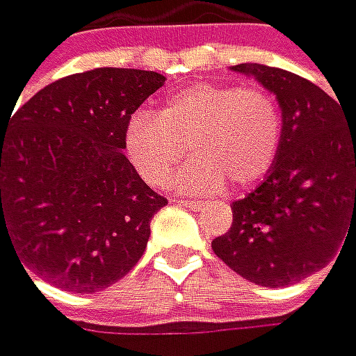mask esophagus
<instances>
[{
  "label": "esophagus",
  "instance_id": "esophagus-1",
  "mask_svg": "<svg viewBox=\"0 0 356 356\" xmlns=\"http://www.w3.org/2000/svg\"><path fill=\"white\" fill-rule=\"evenodd\" d=\"M171 202H178V204H182V207H187V209H193V211H200V209L204 207V204H200V202H195V200H180V198H174Z\"/></svg>",
  "mask_w": 356,
  "mask_h": 356
}]
</instances>
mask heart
Wrapping results in <instances>:
<instances>
[{
    "label": "heart",
    "mask_w": 356,
    "mask_h": 356,
    "mask_svg": "<svg viewBox=\"0 0 356 356\" xmlns=\"http://www.w3.org/2000/svg\"><path fill=\"white\" fill-rule=\"evenodd\" d=\"M174 187L209 195L229 180L249 187L268 174L282 145V114L259 88L195 83L169 97L158 116L138 112L125 129V154L145 182L163 187L185 156Z\"/></svg>",
    "instance_id": "obj_1"
}]
</instances>
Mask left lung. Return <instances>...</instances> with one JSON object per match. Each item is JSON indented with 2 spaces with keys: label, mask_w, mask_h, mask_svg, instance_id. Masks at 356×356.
I'll use <instances>...</instances> for the list:
<instances>
[{
  "label": "left lung",
  "mask_w": 356,
  "mask_h": 356,
  "mask_svg": "<svg viewBox=\"0 0 356 356\" xmlns=\"http://www.w3.org/2000/svg\"><path fill=\"white\" fill-rule=\"evenodd\" d=\"M231 70L275 94L282 145L257 189L233 202L231 229L211 249L244 280L282 289L323 268L356 233V125L332 97L289 70Z\"/></svg>",
  "instance_id": "1"
}]
</instances>
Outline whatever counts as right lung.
<instances>
[{
	"label": "right lung",
	"instance_id": "right-lung-1",
	"mask_svg": "<svg viewBox=\"0 0 356 356\" xmlns=\"http://www.w3.org/2000/svg\"><path fill=\"white\" fill-rule=\"evenodd\" d=\"M163 86L149 70H88L39 90L0 125V249L10 242L70 293L103 291L136 266L167 198L125 158V129Z\"/></svg>",
	"mask_w": 356,
	"mask_h": 356
}]
</instances>
